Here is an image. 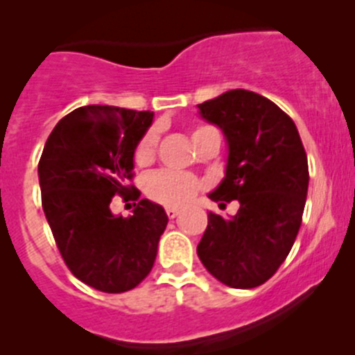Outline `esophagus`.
<instances>
[{"instance_id":"esophagus-1","label":"esophagus","mask_w":355,"mask_h":355,"mask_svg":"<svg viewBox=\"0 0 355 355\" xmlns=\"http://www.w3.org/2000/svg\"><path fill=\"white\" fill-rule=\"evenodd\" d=\"M165 213H167L168 218H175V216L180 215V209H178V208H167V209H165Z\"/></svg>"}]
</instances>
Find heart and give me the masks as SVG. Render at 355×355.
Returning <instances> with one entry per match:
<instances>
[{
	"label": "heart",
	"instance_id": "b5f03b06",
	"mask_svg": "<svg viewBox=\"0 0 355 355\" xmlns=\"http://www.w3.org/2000/svg\"><path fill=\"white\" fill-rule=\"evenodd\" d=\"M211 126H197L192 130V142L199 140L200 137ZM156 146H158V131L149 130L135 147L133 158L139 165H147L155 159ZM146 196L155 202L163 206H181L187 200L192 199L200 190V181L190 174H181V172L172 171H156L150 172L144 183Z\"/></svg>",
	"mask_w": 355,
	"mask_h": 355
}]
</instances>
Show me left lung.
<instances>
[{
    "label": "left lung",
    "instance_id": "1",
    "mask_svg": "<svg viewBox=\"0 0 355 355\" xmlns=\"http://www.w3.org/2000/svg\"><path fill=\"white\" fill-rule=\"evenodd\" d=\"M199 110L229 144L225 178L209 199L220 206L238 200L240 209L231 220L208 213L197 256L225 286H261L283 265L302 224L309 183L302 140L286 112L250 90H229Z\"/></svg>",
    "mask_w": 355,
    "mask_h": 355
}]
</instances>
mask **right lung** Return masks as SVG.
<instances>
[{
	"instance_id": "1",
	"label": "right lung",
	"mask_w": 355,
	"mask_h": 355,
	"mask_svg": "<svg viewBox=\"0 0 355 355\" xmlns=\"http://www.w3.org/2000/svg\"><path fill=\"white\" fill-rule=\"evenodd\" d=\"M150 122L153 112L81 106L56 124L40 156L42 209L62 259L81 283L105 293L142 283L167 227V213L147 199L130 219L109 209L115 195L140 199L128 181L135 147Z\"/></svg>"
}]
</instances>
